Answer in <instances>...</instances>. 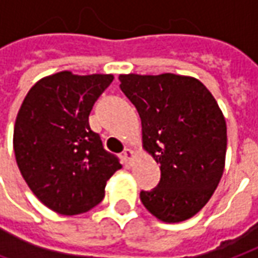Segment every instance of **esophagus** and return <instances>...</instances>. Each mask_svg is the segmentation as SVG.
<instances>
[{
  "label": "esophagus",
  "instance_id": "esophagus-1",
  "mask_svg": "<svg viewBox=\"0 0 258 258\" xmlns=\"http://www.w3.org/2000/svg\"><path fill=\"white\" fill-rule=\"evenodd\" d=\"M122 157H124V160H125V161H131V160L136 157V153H134L131 148H125V150H124V154H122Z\"/></svg>",
  "mask_w": 258,
  "mask_h": 258
}]
</instances>
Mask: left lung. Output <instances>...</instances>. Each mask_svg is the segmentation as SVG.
<instances>
[{"label":"left lung","instance_id":"8db88e82","mask_svg":"<svg viewBox=\"0 0 258 258\" xmlns=\"http://www.w3.org/2000/svg\"><path fill=\"white\" fill-rule=\"evenodd\" d=\"M118 80L140 114L143 148L161 170L158 187L140 192L141 203L164 223L194 217L224 171L227 125L221 108L194 77L120 74Z\"/></svg>","mask_w":258,"mask_h":258}]
</instances>
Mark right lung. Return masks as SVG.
<instances>
[{
	"label": "right lung",
	"mask_w": 258,
	"mask_h": 258,
	"mask_svg": "<svg viewBox=\"0 0 258 258\" xmlns=\"http://www.w3.org/2000/svg\"><path fill=\"white\" fill-rule=\"evenodd\" d=\"M112 74L44 77L25 95L14 125L18 168L35 197L64 216L83 214L105 196V184L121 164L90 128L95 100Z\"/></svg>",
	"instance_id": "right-lung-1"
}]
</instances>
